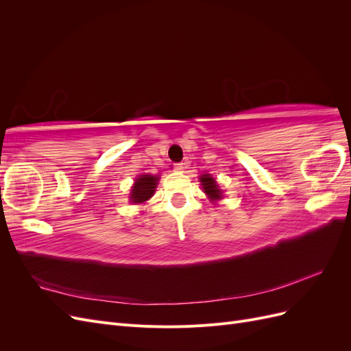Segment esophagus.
Listing matches in <instances>:
<instances>
[{"mask_svg": "<svg viewBox=\"0 0 351 351\" xmlns=\"http://www.w3.org/2000/svg\"><path fill=\"white\" fill-rule=\"evenodd\" d=\"M183 169H184V164H182V162L174 164V171H177V173H182Z\"/></svg>", "mask_w": 351, "mask_h": 351, "instance_id": "1", "label": "esophagus"}]
</instances>
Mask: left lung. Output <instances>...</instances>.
Wrapping results in <instances>:
<instances>
[{"mask_svg": "<svg viewBox=\"0 0 351 351\" xmlns=\"http://www.w3.org/2000/svg\"><path fill=\"white\" fill-rule=\"evenodd\" d=\"M199 180H200L202 189L205 190L206 196H208L212 202L222 199V190L219 189V186H218V183H217V180H215L214 177H212L210 174H202V176L199 177Z\"/></svg>", "mask_w": 351, "mask_h": 351, "instance_id": "obj_1", "label": "left lung"}]
</instances>
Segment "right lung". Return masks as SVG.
Returning a JSON list of instances; mask_svg holds the SVG:
<instances>
[{
	"mask_svg": "<svg viewBox=\"0 0 351 351\" xmlns=\"http://www.w3.org/2000/svg\"><path fill=\"white\" fill-rule=\"evenodd\" d=\"M159 182L158 176H151V174H142L134 180V184L132 187L130 192V202L132 204H145L146 200H149L155 190L156 184Z\"/></svg>",
	"mask_w": 351,
	"mask_h": 351,
	"instance_id": "add662e5",
	"label": "right lung"
}]
</instances>
